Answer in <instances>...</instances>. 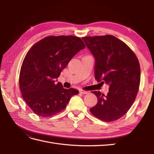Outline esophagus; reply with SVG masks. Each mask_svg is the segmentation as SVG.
Masks as SVG:
<instances>
[{
  "instance_id": "34e87169",
  "label": "esophagus",
  "mask_w": 154,
  "mask_h": 154,
  "mask_svg": "<svg viewBox=\"0 0 154 154\" xmlns=\"http://www.w3.org/2000/svg\"><path fill=\"white\" fill-rule=\"evenodd\" d=\"M80 93H82V94H88V91H84V90H83V89H81V90H80Z\"/></svg>"
}]
</instances>
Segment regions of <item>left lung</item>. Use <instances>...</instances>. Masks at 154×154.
<instances>
[{
  "instance_id": "8db88e82",
  "label": "left lung",
  "mask_w": 154,
  "mask_h": 154,
  "mask_svg": "<svg viewBox=\"0 0 154 154\" xmlns=\"http://www.w3.org/2000/svg\"><path fill=\"white\" fill-rule=\"evenodd\" d=\"M82 39L95 57L96 80L110 85L106 96L100 91L92 92L97 103L90 111L103 122H114L123 117L136 100L141 80L139 60L127 44L113 35Z\"/></svg>"
}]
</instances>
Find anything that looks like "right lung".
<instances>
[{
    "mask_svg": "<svg viewBox=\"0 0 154 154\" xmlns=\"http://www.w3.org/2000/svg\"><path fill=\"white\" fill-rule=\"evenodd\" d=\"M85 48L78 36H49L37 42L22 62L19 86L22 97L33 112L47 118L62 112L74 95L75 88H63L55 83L72 57Z\"/></svg>",
    "mask_w": 154,
    "mask_h": 154,
    "instance_id": "right-lung-1",
    "label": "right lung"
}]
</instances>
